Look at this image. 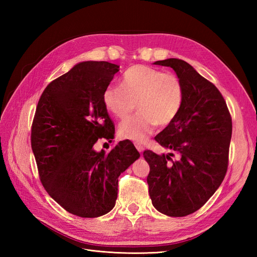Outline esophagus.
Wrapping results in <instances>:
<instances>
[{"label": "esophagus", "mask_w": 257, "mask_h": 257, "mask_svg": "<svg viewBox=\"0 0 257 257\" xmlns=\"http://www.w3.org/2000/svg\"><path fill=\"white\" fill-rule=\"evenodd\" d=\"M135 147H136V149L138 150V152H139V153H143V152H144V149H145V148H144V146H143L142 144L135 143Z\"/></svg>", "instance_id": "34e87169"}]
</instances>
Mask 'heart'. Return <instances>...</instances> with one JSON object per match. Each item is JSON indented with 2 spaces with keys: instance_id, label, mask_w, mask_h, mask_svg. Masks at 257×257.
<instances>
[{
  "instance_id": "obj_1",
  "label": "heart",
  "mask_w": 257,
  "mask_h": 257,
  "mask_svg": "<svg viewBox=\"0 0 257 257\" xmlns=\"http://www.w3.org/2000/svg\"><path fill=\"white\" fill-rule=\"evenodd\" d=\"M183 85L174 74H165L158 68L135 65L124 73L122 87L109 85L104 91L106 108L121 120L135 110L133 118L123 121L119 126L121 137L144 142L155 125L166 126L172 123L183 103Z\"/></svg>"
}]
</instances>
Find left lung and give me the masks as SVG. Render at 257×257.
Here are the masks:
<instances>
[{"instance_id": "8db88e82", "label": "left lung", "mask_w": 257, "mask_h": 257, "mask_svg": "<svg viewBox=\"0 0 257 257\" xmlns=\"http://www.w3.org/2000/svg\"><path fill=\"white\" fill-rule=\"evenodd\" d=\"M153 64L172 67L183 85V103L176 119L154 137L163 148L179 154L144 158L150 166L147 182L154 208L168 216H185L203 207L226 175L231 118L215 85L180 59Z\"/></svg>"}]
</instances>
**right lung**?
<instances>
[{
	"label": "right lung",
	"mask_w": 257,
	"mask_h": 257,
	"mask_svg": "<svg viewBox=\"0 0 257 257\" xmlns=\"http://www.w3.org/2000/svg\"><path fill=\"white\" fill-rule=\"evenodd\" d=\"M119 67L105 61L80 62L46 87L36 107L31 146L41 181L77 216L109 212L118 197L119 176L141 157L128 139L108 153L94 148L99 138L114 137L103 94Z\"/></svg>",
	"instance_id": "1"
}]
</instances>
